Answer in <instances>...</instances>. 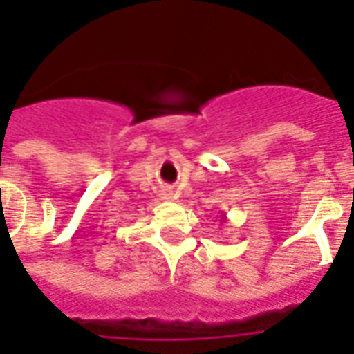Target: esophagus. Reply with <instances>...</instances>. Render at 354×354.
<instances>
[{
  "instance_id": "esophagus-1",
  "label": "esophagus",
  "mask_w": 354,
  "mask_h": 354,
  "mask_svg": "<svg viewBox=\"0 0 354 354\" xmlns=\"http://www.w3.org/2000/svg\"><path fill=\"white\" fill-rule=\"evenodd\" d=\"M174 198V193L172 191H163V200H172Z\"/></svg>"
}]
</instances>
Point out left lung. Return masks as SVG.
Instances as JSON below:
<instances>
[{
	"mask_svg": "<svg viewBox=\"0 0 354 354\" xmlns=\"http://www.w3.org/2000/svg\"><path fill=\"white\" fill-rule=\"evenodd\" d=\"M221 222H226V215H224V213L221 215Z\"/></svg>",
	"mask_w": 354,
	"mask_h": 354,
	"instance_id": "left-lung-1",
	"label": "left lung"
}]
</instances>
